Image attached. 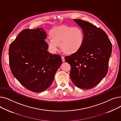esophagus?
I'll return each instance as SVG.
<instances>
[{
    "label": "esophagus",
    "instance_id": "obj_1",
    "mask_svg": "<svg viewBox=\"0 0 121 121\" xmlns=\"http://www.w3.org/2000/svg\"><path fill=\"white\" fill-rule=\"evenodd\" d=\"M61 58H62V61H63V62H64V61H65V58H64V56H61Z\"/></svg>",
    "mask_w": 121,
    "mask_h": 121
}]
</instances>
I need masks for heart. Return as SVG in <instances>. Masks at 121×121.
I'll list each match as a JSON object with an SVG mask.
<instances>
[{"label": "heart", "instance_id": "obj_1", "mask_svg": "<svg viewBox=\"0 0 121 121\" xmlns=\"http://www.w3.org/2000/svg\"><path fill=\"white\" fill-rule=\"evenodd\" d=\"M52 38L46 42L52 53H55L60 47L63 51L69 54H74L82 48L84 42V32L79 26H62L53 29L50 32Z\"/></svg>", "mask_w": 121, "mask_h": 121}]
</instances>
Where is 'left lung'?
Wrapping results in <instances>:
<instances>
[{
	"label": "left lung",
	"instance_id": "8db88e82",
	"mask_svg": "<svg viewBox=\"0 0 121 121\" xmlns=\"http://www.w3.org/2000/svg\"><path fill=\"white\" fill-rule=\"evenodd\" d=\"M73 21L83 29L84 42L78 52L65 57V60L71 66L69 75L73 84L79 88L89 89L107 74L112 43L102 29L80 19Z\"/></svg>",
	"mask_w": 121,
	"mask_h": 121
}]
</instances>
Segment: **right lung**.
Returning <instances> with one entry per match:
<instances>
[{
    "label": "right lung",
    "mask_w": 121,
    "mask_h": 121,
    "mask_svg": "<svg viewBox=\"0 0 121 121\" xmlns=\"http://www.w3.org/2000/svg\"><path fill=\"white\" fill-rule=\"evenodd\" d=\"M46 37L42 28L25 29L9 47V65L13 75L33 92H42L51 85L62 63L60 55L47 51Z\"/></svg>",
    "instance_id": "add662e5"
}]
</instances>
